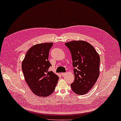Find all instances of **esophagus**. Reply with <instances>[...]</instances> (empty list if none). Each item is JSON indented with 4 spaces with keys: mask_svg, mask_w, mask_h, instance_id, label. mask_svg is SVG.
<instances>
[{
    "mask_svg": "<svg viewBox=\"0 0 121 121\" xmlns=\"http://www.w3.org/2000/svg\"><path fill=\"white\" fill-rule=\"evenodd\" d=\"M65 74H66L65 73H61V75H62L63 77V76H64L65 75Z\"/></svg>",
    "mask_w": 121,
    "mask_h": 121,
    "instance_id": "1",
    "label": "esophagus"
}]
</instances>
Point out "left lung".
Masks as SVG:
<instances>
[{"label": "left lung", "instance_id": "obj_1", "mask_svg": "<svg viewBox=\"0 0 121 121\" xmlns=\"http://www.w3.org/2000/svg\"><path fill=\"white\" fill-rule=\"evenodd\" d=\"M71 53L75 81L71 84L75 94L82 95L91 89L99 75L100 58L95 48L83 40L65 44Z\"/></svg>", "mask_w": 121, "mask_h": 121}]
</instances>
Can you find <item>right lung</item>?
Returning <instances> with one entry per match:
<instances>
[{
    "instance_id": "add662e5",
    "label": "right lung",
    "mask_w": 121,
    "mask_h": 121,
    "mask_svg": "<svg viewBox=\"0 0 121 121\" xmlns=\"http://www.w3.org/2000/svg\"><path fill=\"white\" fill-rule=\"evenodd\" d=\"M52 43L36 44L30 49L22 62V68L25 81L33 94L46 97L54 91L59 77L49 69L48 60Z\"/></svg>"
}]
</instances>
